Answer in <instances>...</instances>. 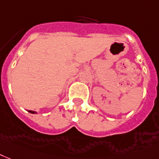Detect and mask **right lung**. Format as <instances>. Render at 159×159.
I'll return each instance as SVG.
<instances>
[{"label":"right lung","mask_w":159,"mask_h":159,"mask_svg":"<svg viewBox=\"0 0 159 159\" xmlns=\"http://www.w3.org/2000/svg\"><path fill=\"white\" fill-rule=\"evenodd\" d=\"M28 112L31 113H36V112H34V111H32V110H28Z\"/></svg>","instance_id":"1"}]
</instances>
